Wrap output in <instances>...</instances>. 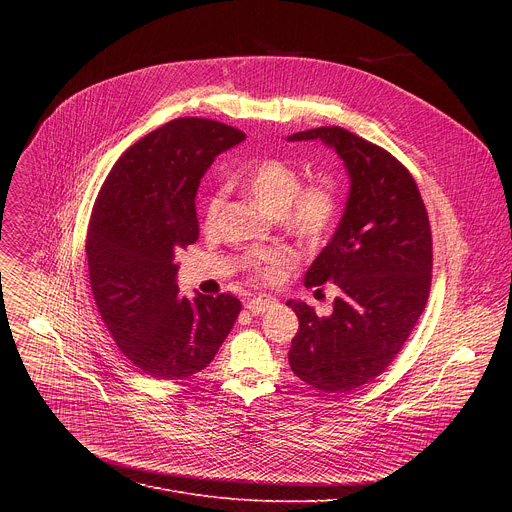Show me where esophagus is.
<instances>
[{"instance_id": "esophagus-1", "label": "esophagus", "mask_w": 512, "mask_h": 512, "mask_svg": "<svg viewBox=\"0 0 512 512\" xmlns=\"http://www.w3.org/2000/svg\"><path fill=\"white\" fill-rule=\"evenodd\" d=\"M273 304H275V298H271V296H257V298H253V300L247 302V310H249L251 314H263V312L269 310Z\"/></svg>"}]
</instances>
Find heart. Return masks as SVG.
Returning <instances> with one entry per match:
<instances>
[{
    "label": "heart",
    "mask_w": 512,
    "mask_h": 512,
    "mask_svg": "<svg viewBox=\"0 0 512 512\" xmlns=\"http://www.w3.org/2000/svg\"><path fill=\"white\" fill-rule=\"evenodd\" d=\"M249 194L269 212L281 214L285 229L304 243H320L334 227L338 196L332 184L316 182L302 186L300 172L281 158H265L243 174ZM223 206V192H214L204 202V225L212 227ZM294 263V253L283 247L253 251L247 267L255 277L273 279L281 267Z\"/></svg>",
    "instance_id": "b5f03b06"
}]
</instances>
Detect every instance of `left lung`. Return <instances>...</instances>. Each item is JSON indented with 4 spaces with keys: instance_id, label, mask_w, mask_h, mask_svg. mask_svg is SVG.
<instances>
[{
    "instance_id": "1",
    "label": "left lung",
    "mask_w": 512,
    "mask_h": 512,
    "mask_svg": "<svg viewBox=\"0 0 512 512\" xmlns=\"http://www.w3.org/2000/svg\"><path fill=\"white\" fill-rule=\"evenodd\" d=\"M287 139L324 141L350 176L338 229L304 281H334V310L318 318L306 302H287L300 320L287 354L291 371L318 391L346 393L389 367L425 310L433 265L429 218L409 170L379 145L334 125Z\"/></svg>"
}]
</instances>
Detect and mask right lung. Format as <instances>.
I'll return each mask as SVG.
<instances>
[{"label":"right lung","instance_id":"add662e5","mask_svg":"<svg viewBox=\"0 0 512 512\" xmlns=\"http://www.w3.org/2000/svg\"><path fill=\"white\" fill-rule=\"evenodd\" d=\"M243 139L225 123L174 119L131 145L95 200L85 245L93 298L125 358L154 379L208 367L241 312L231 294L180 296L174 255L198 239L200 178Z\"/></svg>","mask_w":512,"mask_h":512}]
</instances>
